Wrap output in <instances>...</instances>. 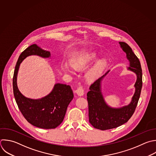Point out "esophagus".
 <instances>
[{
	"label": "esophagus",
	"mask_w": 156,
	"mask_h": 156,
	"mask_svg": "<svg viewBox=\"0 0 156 156\" xmlns=\"http://www.w3.org/2000/svg\"><path fill=\"white\" fill-rule=\"evenodd\" d=\"M76 93L79 96H82L84 94V90L82 88V87H78L76 90L75 91Z\"/></svg>",
	"instance_id": "esophagus-1"
}]
</instances>
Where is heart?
<instances>
[{
  "mask_svg": "<svg viewBox=\"0 0 156 156\" xmlns=\"http://www.w3.org/2000/svg\"><path fill=\"white\" fill-rule=\"evenodd\" d=\"M96 54H83L80 55L77 57L74 58L70 62L71 67L74 69H79L85 66L90 62L94 59L96 57ZM106 60L105 58L98 60L94 65L87 73L85 77L88 80H94L97 76L102 71L104 67L106 64ZM62 69L65 73H70L71 69L69 66L65 64L62 66Z\"/></svg>",
  "mask_w": 156,
  "mask_h": 156,
  "instance_id": "heart-1",
  "label": "heart"
}]
</instances>
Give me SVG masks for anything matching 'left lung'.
Instances as JSON below:
<instances>
[{
	"label": "left lung",
	"instance_id": "left-lung-1",
	"mask_svg": "<svg viewBox=\"0 0 156 156\" xmlns=\"http://www.w3.org/2000/svg\"><path fill=\"white\" fill-rule=\"evenodd\" d=\"M119 44L126 54V58L129 62L127 69L136 76L134 85L135 90L128 105L113 108L106 103L101 91L102 80L110 70L91 85L87 93L89 122L94 128L102 130L116 128L128 121L135 112L142 88V70L138 58L127 43L119 42Z\"/></svg>",
	"mask_w": 156,
	"mask_h": 156
}]
</instances>
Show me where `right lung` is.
Instances as JSON below:
<instances>
[{"label": "right lung", "mask_w": 156, "mask_h": 156, "mask_svg": "<svg viewBox=\"0 0 156 156\" xmlns=\"http://www.w3.org/2000/svg\"><path fill=\"white\" fill-rule=\"evenodd\" d=\"M30 55L47 58L51 57V52L35 44L21 54L13 79L15 98L19 109L29 123L42 129H54L63 121L68 106L74 98L73 92L69 85L57 83L51 92L43 98L34 99L25 97L18 89L17 76L21 63Z\"/></svg>", "instance_id": "right-lung-1"}]
</instances>
